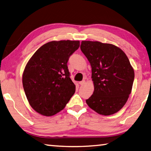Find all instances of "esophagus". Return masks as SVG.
<instances>
[{
  "instance_id": "1",
  "label": "esophagus",
  "mask_w": 151,
  "mask_h": 151,
  "mask_svg": "<svg viewBox=\"0 0 151 151\" xmlns=\"http://www.w3.org/2000/svg\"><path fill=\"white\" fill-rule=\"evenodd\" d=\"M79 84H80V85H84L85 84V81H82L79 82Z\"/></svg>"
}]
</instances>
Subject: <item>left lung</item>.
I'll use <instances>...</instances> for the list:
<instances>
[{
	"label": "left lung",
	"instance_id": "8db88e82",
	"mask_svg": "<svg viewBox=\"0 0 151 151\" xmlns=\"http://www.w3.org/2000/svg\"><path fill=\"white\" fill-rule=\"evenodd\" d=\"M81 50L91 67L93 95L86 102L96 113L111 115L120 111L131 93L134 70L125 53L116 46L82 41Z\"/></svg>",
	"mask_w": 151,
	"mask_h": 151
}]
</instances>
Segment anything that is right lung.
<instances>
[{
    "label": "right lung",
    "mask_w": 151,
    "mask_h": 151,
    "mask_svg": "<svg viewBox=\"0 0 151 151\" xmlns=\"http://www.w3.org/2000/svg\"><path fill=\"white\" fill-rule=\"evenodd\" d=\"M80 46L79 41H52L38 48L23 74V86L29 104L50 116L65 107L75 92L67 62Z\"/></svg>",
    "instance_id": "add662e5"
}]
</instances>
